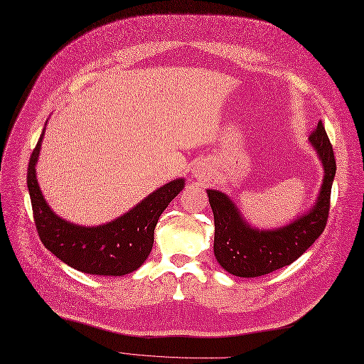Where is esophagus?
<instances>
[{"label":"esophagus","mask_w":364,"mask_h":364,"mask_svg":"<svg viewBox=\"0 0 364 364\" xmlns=\"http://www.w3.org/2000/svg\"><path fill=\"white\" fill-rule=\"evenodd\" d=\"M211 174H213V169H211V165H209L208 162H198L193 168V177L199 181V183H205L208 181L209 178H211Z\"/></svg>","instance_id":"1"}]
</instances>
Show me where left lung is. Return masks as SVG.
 Instances as JSON below:
<instances>
[{
    "instance_id": "obj_1",
    "label": "left lung",
    "mask_w": 364,
    "mask_h": 364,
    "mask_svg": "<svg viewBox=\"0 0 364 364\" xmlns=\"http://www.w3.org/2000/svg\"><path fill=\"white\" fill-rule=\"evenodd\" d=\"M309 140L323 164V184L316 205L288 225L258 230L243 220L237 206L227 195L213 188L206 190L215 224L214 254L225 272L239 277L273 273L298 259L323 233L329 215L336 162L321 121Z\"/></svg>"
}]
</instances>
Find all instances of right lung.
Instances as JSON below:
<instances>
[{"instance_id": "obj_1", "label": "right lung", "mask_w": 364, "mask_h": 364, "mask_svg": "<svg viewBox=\"0 0 364 364\" xmlns=\"http://www.w3.org/2000/svg\"><path fill=\"white\" fill-rule=\"evenodd\" d=\"M38 140L28 165V188L38 235L47 250L75 270L97 276H124L137 270L149 257L155 227L169 202L184 187V178L172 180L150 193L119 218L97 227L69 223L47 205L36 180L40 156Z\"/></svg>"}]
</instances>
